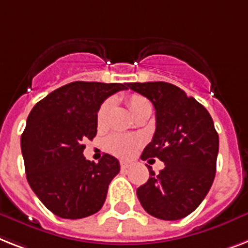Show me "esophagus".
<instances>
[{"instance_id": "1", "label": "esophagus", "mask_w": 248, "mask_h": 248, "mask_svg": "<svg viewBox=\"0 0 248 248\" xmlns=\"http://www.w3.org/2000/svg\"><path fill=\"white\" fill-rule=\"evenodd\" d=\"M131 166H132V162H130V160H121V170H128Z\"/></svg>"}]
</instances>
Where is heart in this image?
I'll list each match as a JSON object with an SVG mask.
<instances>
[{
    "label": "heart",
    "mask_w": 248,
    "mask_h": 248,
    "mask_svg": "<svg viewBox=\"0 0 248 248\" xmlns=\"http://www.w3.org/2000/svg\"><path fill=\"white\" fill-rule=\"evenodd\" d=\"M128 107L132 113H136L139 109H141L144 107L150 106L149 100L144 96L139 95V94H132L128 96L127 99ZM110 108H112V100H106L98 109L96 113V124L98 127H103L107 124V117L109 113ZM106 146L108 152H110L114 155L121 156V158H127L134 154L140 146V140L135 136L131 135H122V134H113L110 135L109 138L107 139Z\"/></svg>",
    "instance_id": "heart-1"
}]
</instances>
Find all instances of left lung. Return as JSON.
Returning <instances> with one entry per match:
<instances>
[{"mask_svg":"<svg viewBox=\"0 0 248 248\" xmlns=\"http://www.w3.org/2000/svg\"><path fill=\"white\" fill-rule=\"evenodd\" d=\"M155 108L156 127L141 159L158 158L166 167L136 191L148 214L178 220L201 204L210 190L219 150L213 118L202 104L178 86L164 81L128 82ZM153 160V159H152Z\"/></svg>","mask_w":248,"mask_h":248,"instance_id":"8db88e82","label":"left lung"}]
</instances>
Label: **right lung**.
Listing matches in <instances>:
<instances>
[{
	"label": "right lung",
	"instance_id": "add662e5",
	"mask_svg": "<svg viewBox=\"0 0 248 248\" xmlns=\"http://www.w3.org/2000/svg\"><path fill=\"white\" fill-rule=\"evenodd\" d=\"M127 82L75 81L38 102L26 120L21 152L26 180L44 206L63 219H81L103 206L120 162L104 154L98 163L82 155L84 140L96 135V113Z\"/></svg>",
	"mask_w": 248,
	"mask_h": 248
}]
</instances>
